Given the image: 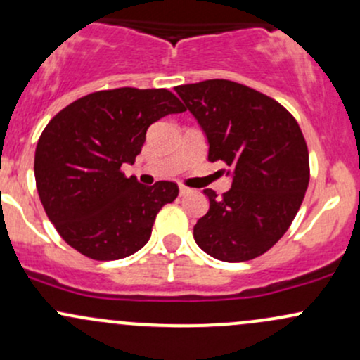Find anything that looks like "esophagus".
I'll list each match as a JSON object with an SVG mask.
<instances>
[{
  "label": "esophagus",
  "instance_id": "obj_1",
  "mask_svg": "<svg viewBox=\"0 0 360 360\" xmlns=\"http://www.w3.org/2000/svg\"><path fill=\"white\" fill-rule=\"evenodd\" d=\"M189 193H193V189L188 188V186H183V184H181V186H179V195L181 196H186V195H189Z\"/></svg>",
  "mask_w": 360,
  "mask_h": 360
}]
</instances>
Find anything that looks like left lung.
Here are the masks:
<instances>
[{"instance_id":"left-lung-1","label":"left lung","mask_w":360,"mask_h":360,"mask_svg":"<svg viewBox=\"0 0 360 360\" xmlns=\"http://www.w3.org/2000/svg\"><path fill=\"white\" fill-rule=\"evenodd\" d=\"M208 141V160H222L231 189L210 201L193 229L196 244L227 263L262 256L297 215L309 184V153L297 121L258 90L231 80L174 89Z\"/></svg>"}]
</instances>
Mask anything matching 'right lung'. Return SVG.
<instances>
[{
  "mask_svg": "<svg viewBox=\"0 0 360 360\" xmlns=\"http://www.w3.org/2000/svg\"><path fill=\"white\" fill-rule=\"evenodd\" d=\"M184 105L165 89L122 86L71 102L37 141L35 184L63 239L98 262L121 259L148 243L157 213L177 198L176 183L143 186L126 177L152 122Z\"/></svg>",
  "mask_w": 360,
  "mask_h": 360,
  "instance_id": "1",
  "label": "right lung"
}]
</instances>
